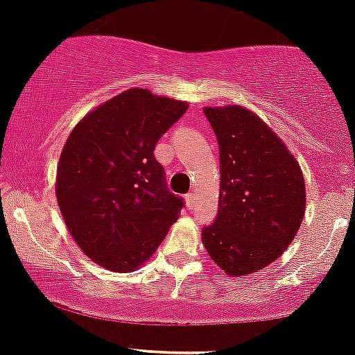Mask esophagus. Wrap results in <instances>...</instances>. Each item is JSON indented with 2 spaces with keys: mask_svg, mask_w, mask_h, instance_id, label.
<instances>
[{
  "mask_svg": "<svg viewBox=\"0 0 355 355\" xmlns=\"http://www.w3.org/2000/svg\"><path fill=\"white\" fill-rule=\"evenodd\" d=\"M196 205H198L196 194H194V193L186 194V206H188L189 209H194V206H196Z\"/></svg>",
  "mask_w": 355,
  "mask_h": 355,
  "instance_id": "esophagus-1",
  "label": "esophagus"
}]
</instances>
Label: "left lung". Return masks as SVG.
I'll list each match as a JSON object with an SVG mask.
<instances>
[{
    "instance_id": "left-lung-1",
    "label": "left lung",
    "mask_w": 355,
    "mask_h": 355,
    "mask_svg": "<svg viewBox=\"0 0 355 355\" xmlns=\"http://www.w3.org/2000/svg\"><path fill=\"white\" fill-rule=\"evenodd\" d=\"M220 146V208L202 246L228 277L273 263L305 216L300 164L272 127L243 105L205 107Z\"/></svg>"
}]
</instances>
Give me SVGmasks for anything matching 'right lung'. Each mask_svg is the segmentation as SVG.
Returning <instances> with one entry per match:
<instances>
[{
  "mask_svg": "<svg viewBox=\"0 0 355 355\" xmlns=\"http://www.w3.org/2000/svg\"><path fill=\"white\" fill-rule=\"evenodd\" d=\"M188 107L129 89L83 115L70 132L55 194L73 241L98 266L135 272L178 221L182 201L167 191L154 147Z\"/></svg>",
  "mask_w": 355,
  "mask_h": 355,
  "instance_id": "1",
  "label": "right lung"
}]
</instances>
